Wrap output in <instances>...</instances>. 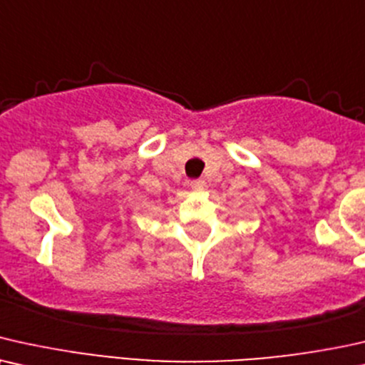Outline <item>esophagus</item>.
Wrapping results in <instances>:
<instances>
[{
    "label": "esophagus",
    "mask_w": 365,
    "mask_h": 365,
    "mask_svg": "<svg viewBox=\"0 0 365 365\" xmlns=\"http://www.w3.org/2000/svg\"><path fill=\"white\" fill-rule=\"evenodd\" d=\"M203 185H205V182H203L202 178L192 180V182H190V187H192V188H195V190H202Z\"/></svg>",
    "instance_id": "34e87169"
}]
</instances>
